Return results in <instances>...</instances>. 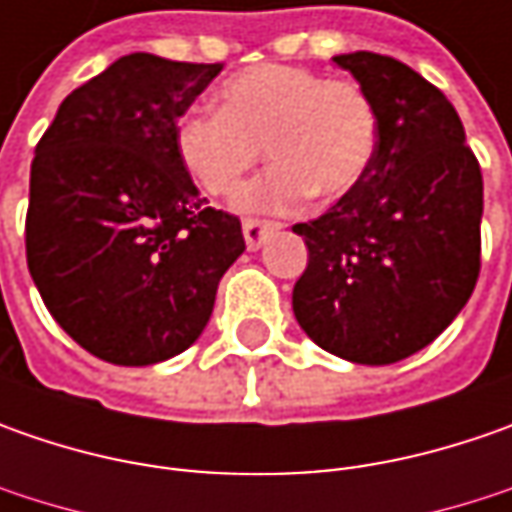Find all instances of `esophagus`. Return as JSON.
I'll return each mask as SVG.
<instances>
[{
  "instance_id": "esophagus-1",
  "label": "esophagus",
  "mask_w": 512,
  "mask_h": 512,
  "mask_svg": "<svg viewBox=\"0 0 512 512\" xmlns=\"http://www.w3.org/2000/svg\"><path fill=\"white\" fill-rule=\"evenodd\" d=\"M282 225L279 222H265V219H245V225H242V233H245V245L250 250H259V247L265 245L267 239L273 236V233H279Z\"/></svg>"
}]
</instances>
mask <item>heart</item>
Instances as JSON below:
<instances>
[{
	"label": "heart",
	"mask_w": 512,
	"mask_h": 512,
	"mask_svg": "<svg viewBox=\"0 0 512 512\" xmlns=\"http://www.w3.org/2000/svg\"><path fill=\"white\" fill-rule=\"evenodd\" d=\"M216 99L219 110H187L179 119L176 156L205 193L227 196L265 145L273 165L233 196L242 213H282L310 193L344 196L373 162L379 113L350 79L265 62L225 79Z\"/></svg>",
	"instance_id": "b5f03b06"
}]
</instances>
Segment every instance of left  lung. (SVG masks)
<instances>
[{"instance_id":"1","label":"left lung","mask_w":512,"mask_h":512,"mask_svg":"<svg viewBox=\"0 0 512 512\" xmlns=\"http://www.w3.org/2000/svg\"><path fill=\"white\" fill-rule=\"evenodd\" d=\"M373 99L379 142L362 182L293 227L307 267L293 313L322 350L356 364L419 353L467 305L482 265V170L442 90L382 53H339Z\"/></svg>"}]
</instances>
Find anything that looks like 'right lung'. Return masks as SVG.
Wrapping results in <instances>:
<instances>
[{"mask_svg": "<svg viewBox=\"0 0 512 512\" xmlns=\"http://www.w3.org/2000/svg\"><path fill=\"white\" fill-rule=\"evenodd\" d=\"M222 65L128 53L56 110L30 165L25 245L50 316L88 353L148 367L196 342L242 225L205 207L176 125Z\"/></svg>", "mask_w": 512, "mask_h": 512, "instance_id": "add662e5", "label": "right lung"}]
</instances>
